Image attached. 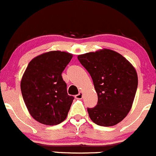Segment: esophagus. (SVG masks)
<instances>
[{
    "label": "esophagus",
    "mask_w": 156,
    "mask_h": 156,
    "mask_svg": "<svg viewBox=\"0 0 156 156\" xmlns=\"http://www.w3.org/2000/svg\"><path fill=\"white\" fill-rule=\"evenodd\" d=\"M83 93L80 92L78 94H76V95L75 96V98H76V99H82L83 98Z\"/></svg>",
    "instance_id": "34e87169"
}]
</instances>
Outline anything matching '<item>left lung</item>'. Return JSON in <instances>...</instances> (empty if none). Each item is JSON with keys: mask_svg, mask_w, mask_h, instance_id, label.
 Listing matches in <instances>:
<instances>
[{"mask_svg": "<svg viewBox=\"0 0 156 156\" xmlns=\"http://www.w3.org/2000/svg\"><path fill=\"white\" fill-rule=\"evenodd\" d=\"M87 70L98 94V104L88 108L92 122L101 126H113L129 113L137 89L136 70L122 55L104 49L78 55Z\"/></svg>", "mask_w": 156, "mask_h": 156, "instance_id": "obj_1", "label": "left lung"}]
</instances>
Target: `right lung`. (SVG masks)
<instances>
[{"mask_svg": "<svg viewBox=\"0 0 156 156\" xmlns=\"http://www.w3.org/2000/svg\"><path fill=\"white\" fill-rule=\"evenodd\" d=\"M73 55L51 51L37 56L28 64L21 91L30 115L46 126L60 124L67 118L74 98L67 94L62 73Z\"/></svg>", "mask_w": 156, "mask_h": 156, "instance_id": "1", "label": "right lung"}]
</instances>
